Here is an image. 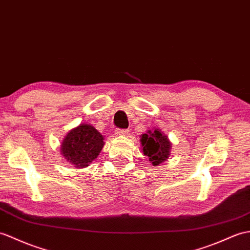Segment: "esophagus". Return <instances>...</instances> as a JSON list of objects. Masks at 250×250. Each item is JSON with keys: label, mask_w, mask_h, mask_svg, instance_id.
I'll return each instance as SVG.
<instances>
[{"label": "esophagus", "mask_w": 250, "mask_h": 250, "mask_svg": "<svg viewBox=\"0 0 250 250\" xmlns=\"http://www.w3.org/2000/svg\"><path fill=\"white\" fill-rule=\"evenodd\" d=\"M127 130H117L115 132V134L117 136H124V135H126L127 134Z\"/></svg>", "instance_id": "obj_1"}]
</instances>
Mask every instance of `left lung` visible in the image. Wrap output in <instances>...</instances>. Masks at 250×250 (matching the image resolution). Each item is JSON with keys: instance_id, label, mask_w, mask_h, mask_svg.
Listing matches in <instances>:
<instances>
[{"instance_id": "1", "label": "left lung", "mask_w": 250, "mask_h": 250, "mask_svg": "<svg viewBox=\"0 0 250 250\" xmlns=\"http://www.w3.org/2000/svg\"><path fill=\"white\" fill-rule=\"evenodd\" d=\"M142 151L148 156L150 164L158 166L169 158L171 142L160 127H153L141 135Z\"/></svg>"}]
</instances>
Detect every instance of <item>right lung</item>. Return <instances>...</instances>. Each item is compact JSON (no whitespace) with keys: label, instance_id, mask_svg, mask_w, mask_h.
<instances>
[{"label":"right lung","instance_id":"1","mask_svg":"<svg viewBox=\"0 0 250 250\" xmlns=\"http://www.w3.org/2000/svg\"><path fill=\"white\" fill-rule=\"evenodd\" d=\"M104 136L94 125L82 124L67 133L61 145V154L75 168H85L98 158L104 146Z\"/></svg>","mask_w":250,"mask_h":250}]
</instances>
